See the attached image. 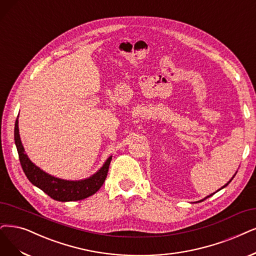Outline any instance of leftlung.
<instances>
[{"instance_id":"obj_1","label":"left lung","mask_w":256,"mask_h":256,"mask_svg":"<svg viewBox=\"0 0 256 256\" xmlns=\"http://www.w3.org/2000/svg\"><path fill=\"white\" fill-rule=\"evenodd\" d=\"M234 176H235V175H234ZM234 176H233V178H234ZM233 178H232V179H233ZM232 179H231V180H232ZM231 180H230V182H228V184H226V186H222V188H224V186H228V184H230V182H231ZM210 196H212V195H210ZM210 196H208V197H210ZM208 197H206V198H208Z\"/></svg>"}]
</instances>
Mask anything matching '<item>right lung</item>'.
<instances>
[{
    "mask_svg": "<svg viewBox=\"0 0 256 256\" xmlns=\"http://www.w3.org/2000/svg\"><path fill=\"white\" fill-rule=\"evenodd\" d=\"M14 141L18 154V159L22 166L23 171L34 186L48 195L50 198L58 202H74L82 200L96 193L102 186L108 176V168L112 157H110L99 171L92 177L80 182H68L63 179L56 178L43 172L41 168L34 166L27 155L24 153L20 135H18V119L14 124Z\"/></svg>",
    "mask_w": 256,
    "mask_h": 256,
    "instance_id": "right-lung-1",
    "label": "right lung"
}]
</instances>
